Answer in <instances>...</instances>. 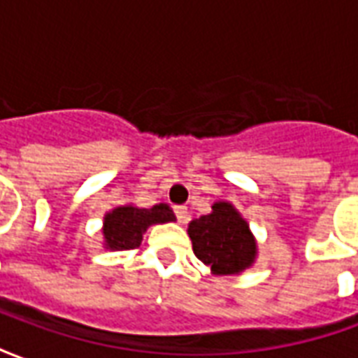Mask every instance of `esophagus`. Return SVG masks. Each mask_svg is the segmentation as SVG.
<instances>
[{"label":"esophagus","instance_id":"34e87169","mask_svg":"<svg viewBox=\"0 0 358 358\" xmlns=\"http://www.w3.org/2000/svg\"><path fill=\"white\" fill-rule=\"evenodd\" d=\"M174 215L178 218V222H186L187 218H189L187 207H184V205H176V207H174Z\"/></svg>","mask_w":358,"mask_h":358}]
</instances>
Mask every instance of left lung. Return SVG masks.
<instances>
[{"instance_id":"left-lung-1","label":"left lung","mask_w":358,"mask_h":358,"mask_svg":"<svg viewBox=\"0 0 358 358\" xmlns=\"http://www.w3.org/2000/svg\"><path fill=\"white\" fill-rule=\"evenodd\" d=\"M195 257L215 274H238L255 259V240L248 222L230 203H215L213 213L189 222Z\"/></svg>"}]
</instances>
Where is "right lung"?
Returning a JSON list of instances; mask_svg holds the SVG:
<instances>
[{"label":"right lung","instance_id":"obj_1","mask_svg":"<svg viewBox=\"0 0 358 358\" xmlns=\"http://www.w3.org/2000/svg\"><path fill=\"white\" fill-rule=\"evenodd\" d=\"M174 213L169 205L159 203L151 209H138L132 205L117 207L105 217L103 236L105 245L115 251H128L141 243V234L151 224L172 222Z\"/></svg>","mask_w":358,"mask_h":358}]
</instances>
